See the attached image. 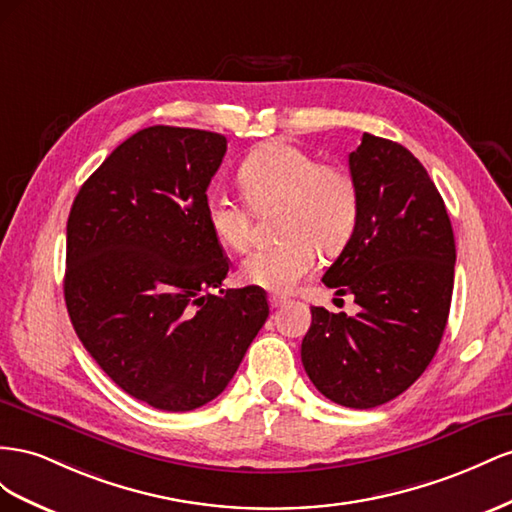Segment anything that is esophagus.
<instances>
[{
    "mask_svg": "<svg viewBox=\"0 0 512 512\" xmlns=\"http://www.w3.org/2000/svg\"><path fill=\"white\" fill-rule=\"evenodd\" d=\"M268 302H270L272 309H276V306H283V304L287 302V298H285V296H279V294H270Z\"/></svg>",
    "mask_w": 512,
    "mask_h": 512,
    "instance_id": "34e87169",
    "label": "esophagus"
}]
</instances>
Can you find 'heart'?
<instances>
[{
  "label": "heart",
  "instance_id": "heart-1",
  "mask_svg": "<svg viewBox=\"0 0 512 512\" xmlns=\"http://www.w3.org/2000/svg\"><path fill=\"white\" fill-rule=\"evenodd\" d=\"M244 199L255 210L279 203V244L257 248L240 266L246 285L289 291L317 268L319 248L337 251L352 236L360 199L352 175L319 165L317 156L291 141H270L246 156L238 169ZM206 223L218 244L244 251L251 218L223 191L206 197Z\"/></svg>",
  "mask_w": 512,
  "mask_h": 512
}]
</instances>
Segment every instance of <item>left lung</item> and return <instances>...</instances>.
Masks as SVG:
<instances>
[{
  "label": "left lung",
  "mask_w": 512,
  "mask_h": 512,
  "mask_svg": "<svg viewBox=\"0 0 512 512\" xmlns=\"http://www.w3.org/2000/svg\"><path fill=\"white\" fill-rule=\"evenodd\" d=\"M358 223L324 285L356 317L313 306L302 364L326 399L371 410L399 397L440 347L455 283V236L427 169L401 143L364 133L349 154Z\"/></svg>",
  "instance_id": "1"
}]
</instances>
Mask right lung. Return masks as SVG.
<instances>
[{"label": "right lung", "mask_w": 512, "mask_h": 512, "mask_svg": "<svg viewBox=\"0 0 512 512\" xmlns=\"http://www.w3.org/2000/svg\"><path fill=\"white\" fill-rule=\"evenodd\" d=\"M227 139L150 126L81 186L66 225L64 298L90 356L130 397L165 412L216 399L270 306L259 287L219 289L229 272L206 223V191Z\"/></svg>", "instance_id": "obj_1"}]
</instances>
